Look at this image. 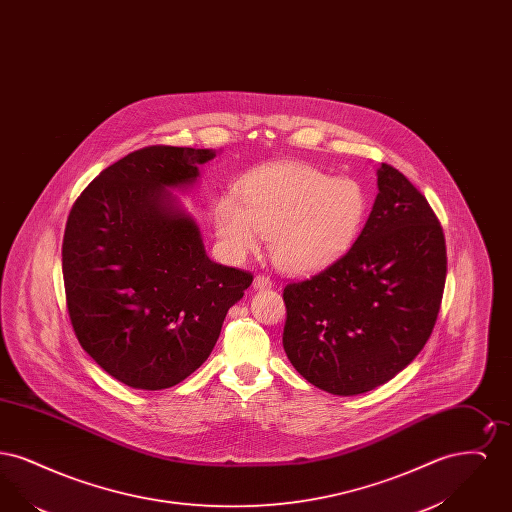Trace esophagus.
Here are the masks:
<instances>
[{
    "mask_svg": "<svg viewBox=\"0 0 512 512\" xmlns=\"http://www.w3.org/2000/svg\"><path fill=\"white\" fill-rule=\"evenodd\" d=\"M253 288L255 290H268V288H272V280L265 274H257L255 280H253Z\"/></svg>",
    "mask_w": 512,
    "mask_h": 512,
    "instance_id": "esophagus-1",
    "label": "esophagus"
}]
</instances>
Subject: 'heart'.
I'll return each mask as SVG.
<instances>
[{
  "label": "heart",
  "instance_id": "obj_1",
  "mask_svg": "<svg viewBox=\"0 0 512 512\" xmlns=\"http://www.w3.org/2000/svg\"><path fill=\"white\" fill-rule=\"evenodd\" d=\"M366 211L368 197L357 180L280 163L249 174L240 199L220 197L215 226L232 255L257 249L261 234L278 267L303 274L345 255L363 230Z\"/></svg>",
  "mask_w": 512,
  "mask_h": 512
}]
</instances>
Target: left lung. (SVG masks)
Instances as JSON below:
<instances>
[{
  "label": "left lung",
  "instance_id": "8db88e82",
  "mask_svg": "<svg viewBox=\"0 0 512 512\" xmlns=\"http://www.w3.org/2000/svg\"><path fill=\"white\" fill-rule=\"evenodd\" d=\"M447 274L445 236L426 197L391 165L361 236L330 267L284 288L282 343L293 368L334 395L391 380L430 340Z\"/></svg>",
  "mask_w": 512,
  "mask_h": 512
}]
</instances>
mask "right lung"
Masks as SVG:
<instances>
[{
    "mask_svg": "<svg viewBox=\"0 0 512 512\" xmlns=\"http://www.w3.org/2000/svg\"><path fill=\"white\" fill-rule=\"evenodd\" d=\"M215 149L149 146L99 172L63 236L67 309L82 349L134 390H165L207 361L253 274L213 263L167 192Z\"/></svg>",
    "mask_w": 512,
    "mask_h": 512,
    "instance_id": "obj_1",
    "label": "right lung"
}]
</instances>
